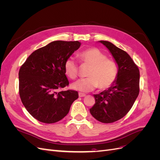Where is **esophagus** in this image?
Wrapping results in <instances>:
<instances>
[{
  "instance_id": "obj_1",
  "label": "esophagus",
  "mask_w": 160,
  "mask_h": 160,
  "mask_svg": "<svg viewBox=\"0 0 160 160\" xmlns=\"http://www.w3.org/2000/svg\"><path fill=\"white\" fill-rule=\"evenodd\" d=\"M85 94L83 93H79V98H83V97H85Z\"/></svg>"
}]
</instances>
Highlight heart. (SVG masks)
Instances as JSON below:
<instances>
[{
	"label": "heart",
	"mask_w": 160,
	"mask_h": 160,
	"mask_svg": "<svg viewBox=\"0 0 160 160\" xmlns=\"http://www.w3.org/2000/svg\"><path fill=\"white\" fill-rule=\"evenodd\" d=\"M79 58L82 65L90 66L88 77L81 79L72 84V88L81 92H89L99 87L106 89L113 85L118 76V66L114 60L108 59L107 55L98 48H90L81 52ZM66 75L71 79L79 75V65L72 57L65 62Z\"/></svg>",
	"instance_id": "1"
}]
</instances>
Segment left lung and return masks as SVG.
<instances>
[{
    "label": "left lung",
    "mask_w": 160,
    "mask_h": 160,
    "mask_svg": "<svg viewBox=\"0 0 160 160\" xmlns=\"http://www.w3.org/2000/svg\"><path fill=\"white\" fill-rule=\"evenodd\" d=\"M109 50L118 65V76L113 85L93 95L95 103L90 113L99 122L110 123L123 118L139 93V70L128 53L112 43L100 41Z\"/></svg>",
    "instance_id": "8db88e82"
}]
</instances>
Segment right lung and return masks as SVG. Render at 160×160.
Returning a JSON list of instances; mask_svg holds the SVG:
<instances>
[{
  "mask_svg": "<svg viewBox=\"0 0 160 160\" xmlns=\"http://www.w3.org/2000/svg\"><path fill=\"white\" fill-rule=\"evenodd\" d=\"M79 41H56L32 52L18 72L19 95L32 117L45 123L59 122L79 97L68 86L65 62L79 48Z\"/></svg>",
  "mask_w": 160,
  "mask_h": 160,
  "instance_id": "obj_1",
  "label": "right lung"
}]
</instances>
